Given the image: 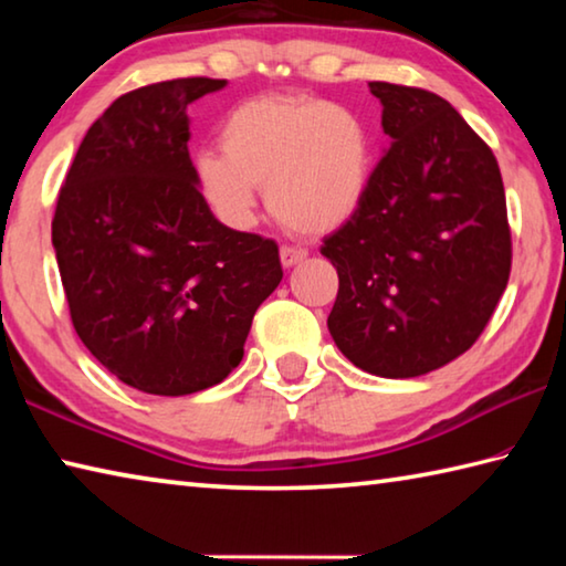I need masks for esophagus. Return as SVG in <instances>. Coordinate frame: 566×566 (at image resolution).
<instances>
[{"label":"esophagus","instance_id":"obj_1","mask_svg":"<svg viewBox=\"0 0 566 566\" xmlns=\"http://www.w3.org/2000/svg\"><path fill=\"white\" fill-rule=\"evenodd\" d=\"M306 249H302V247H290V244H284L282 249H280V256H282V264L286 266V270H290V266H296L300 262H304L306 260Z\"/></svg>","mask_w":566,"mask_h":566}]
</instances>
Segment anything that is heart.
I'll return each instance as SVG.
<instances>
[{
  "label": "heart",
  "mask_w": 566,
  "mask_h": 566,
  "mask_svg": "<svg viewBox=\"0 0 566 566\" xmlns=\"http://www.w3.org/2000/svg\"><path fill=\"white\" fill-rule=\"evenodd\" d=\"M222 149L195 157V177L222 222L247 227L266 187L276 222L324 234L357 214L371 179V134L342 104L292 94L254 97L227 114Z\"/></svg>",
  "instance_id": "obj_1"
}]
</instances>
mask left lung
Listing matches in <instances>:
<instances>
[{
  "mask_svg": "<svg viewBox=\"0 0 566 566\" xmlns=\"http://www.w3.org/2000/svg\"><path fill=\"white\" fill-rule=\"evenodd\" d=\"M391 147L322 254L339 274L327 327L369 375L444 367L484 332L512 270L500 165L434 92L369 82Z\"/></svg>",
  "mask_w": 566,
  "mask_h": 566,
  "instance_id": "1",
  "label": "left lung"
}]
</instances>
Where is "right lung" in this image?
I'll use <instances>...</instances> for the list:
<instances>
[{"label":"right lung","instance_id":"obj_1","mask_svg":"<svg viewBox=\"0 0 566 566\" xmlns=\"http://www.w3.org/2000/svg\"><path fill=\"white\" fill-rule=\"evenodd\" d=\"M224 84L187 76L122 94L84 134L56 197L52 244L74 329L147 395L224 381L282 282L274 239L224 227L197 187L187 107Z\"/></svg>","mask_w":566,"mask_h":566}]
</instances>
